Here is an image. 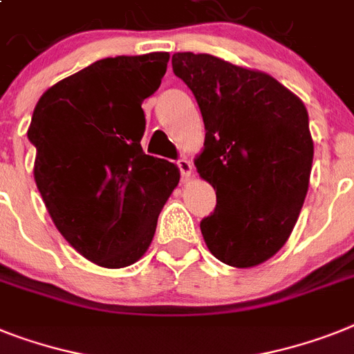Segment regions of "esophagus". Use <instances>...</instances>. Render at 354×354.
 Wrapping results in <instances>:
<instances>
[{
  "instance_id": "obj_1",
  "label": "esophagus",
  "mask_w": 354,
  "mask_h": 354,
  "mask_svg": "<svg viewBox=\"0 0 354 354\" xmlns=\"http://www.w3.org/2000/svg\"><path fill=\"white\" fill-rule=\"evenodd\" d=\"M177 166H179L180 170V175H183L184 180H188L189 177H192V171H194V166H192V162H189L186 157H180L179 160H177Z\"/></svg>"
}]
</instances>
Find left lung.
I'll return each mask as SVG.
<instances>
[{
	"label": "left lung",
	"instance_id": "obj_1",
	"mask_svg": "<svg viewBox=\"0 0 354 354\" xmlns=\"http://www.w3.org/2000/svg\"><path fill=\"white\" fill-rule=\"evenodd\" d=\"M171 66L194 92L206 128L195 159L217 194L201 221L206 246L233 268L261 264L284 246L308 194V110L271 75L215 55L177 52Z\"/></svg>",
	"mask_w": 354,
	"mask_h": 354
}]
</instances>
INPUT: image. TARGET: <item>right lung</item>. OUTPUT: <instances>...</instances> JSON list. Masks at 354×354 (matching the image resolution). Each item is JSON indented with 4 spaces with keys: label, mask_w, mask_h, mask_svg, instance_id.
Returning a JSON list of instances; mask_svg holds the SVG:
<instances>
[{
    "label": "right lung",
    "mask_w": 354,
    "mask_h": 354,
    "mask_svg": "<svg viewBox=\"0 0 354 354\" xmlns=\"http://www.w3.org/2000/svg\"><path fill=\"white\" fill-rule=\"evenodd\" d=\"M170 54L118 55L46 90L32 113L34 179L68 244L103 268L145 255L179 170L146 156L142 101L159 88Z\"/></svg>",
    "instance_id": "obj_1"
}]
</instances>
